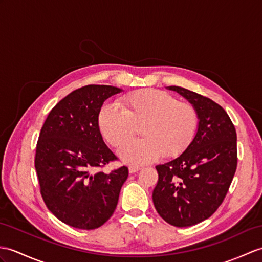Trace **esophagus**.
I'll return each mask as SVG.
<instances>
[{
	"mask_svg": "<svg viewBox=\"0 0 262 262\" xmlns=\"http://www.w3.org/2000/svg\"><path fill=\"white\" fill-rule=\"evenodd\" d=\"M128 169H129V173H136V172H138L139 169H141V167L139 166H137V165H130L129 167H128Z\"/></svg>",
	"mask_w": 262,
	"mask_h": 262,
	"instance_id": "esophagus-1",
	"label": "esophagus"
}]
</instances>
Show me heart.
Listing matches in <instances>:
<instances>
[{"mask_svg": "<svg viewBox=\"0 0 262 262\" xmlns=\"http://www.w3.org/2000/svg\"><path fill=\"white\" fill-rule=\"evenodd\" d=\"M117 103H107L98 114V126L106 141L118 147L142 124L143 139L121 146L124 162L139 165L164 154L178 156L188 147L195 135L198 114L190 103L180 102L165 91L145 89L124 97Z\"/></svg>", "mask_w": 262, "mask_h": 262, "instance_id": "heart-1", "label": "heart"}]
</instances>
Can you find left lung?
I'll return each instance as SVG.
<instances>
[{
  "instance_id": "obj_1",
  "label": "left lung",
  "mask_w": 262,
  "mask_h": 262,
  "mask_svg": "<svg viewBox=\"0 0 262 262\" xmlns=\"http://www.w3.org/2000/svg\"><path fill=\"white\" fill-rule=\"evenodd\" d=\"M196 111L198 132L175 160L157 165L154 206L164 220L184 228L210 217L223 202L236 169V133L226 111L208 97L178 86Z\"/></svg>"
}]
</instances>
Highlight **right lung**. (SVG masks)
I'll use <instances>...</instances> for the list:
<instances>
[{"label":"right lung","mask_w":262,"mask_h":262,"mask_svg":"<svg viewBox=\"0 0 262 262\" xmlns=\"http://www.w3.org/2000/svg\"><path fill=\"white\" fill-rule=\"evenodd\" d=\"M121 89L88 84L54 106L42 126L34 166L47 208L70 227L94 230L114 213L128 178L121 166L94 172L117 157L107 147L98 126L102 103Z\"/></svg>","instance_id":"right-lung-1"}]
</instances>
